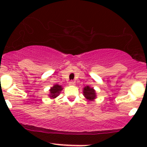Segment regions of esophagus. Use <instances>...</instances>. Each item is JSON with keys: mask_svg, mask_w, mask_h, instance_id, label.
I'll use <instances>...</instances> for the list:
<instances>
[{"mask_svg": "<svg viewBox=\"0 0 147 147\" xmlns=\"http://www.w3.org/2000/svg\"><path fill=\"white\" fill-rule=\"evenodd\" d=\"M69 85H75V82H74V81H72V80L69 81Z\"/></svg>", "mask_w": 147, "mask_h": 147, "instance_id": "esophagus-1", "label": "esophagus"}]
</instances>
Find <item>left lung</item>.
Returning <instances> with one entry per match:
<instances>
[{
  "label": "left lung",
  "instance_id": "left-lung-1",
  "mask_svg": "<svg viewBox=\"0 0 147 147\" xmlns=\"http://www.w3.org/2000/svg\"><path fill=\"white\" fill-rule=\"evenodd\" d=\"M83 94L87 100L92 101L96 98V92L93 88L90 86H86L83 88Z\"/></svg>",
  "mask_w": 147,
  "mask_h": 147
}]
</instances>
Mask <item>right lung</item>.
I'll list each match as a JSON object with an SVG mask.
<instances>
[{"label": "right lung", "instance_id": "1", "mask_svg": "<svg viewBox=\"0 0 147 147\" xmlns=\"http://www.w3.org/2000/svg\"><path fill=\"white\" fill-rule=\"evenodd\" d=\"M63 90V87L61 85H59V84H55L53 87H51L50 90V94H49V97L50 98H55L57 96L59 95V94L60 93V92Z\"/></svg>", "mask_w": 147, "mask_h": 147}]
</instances>
